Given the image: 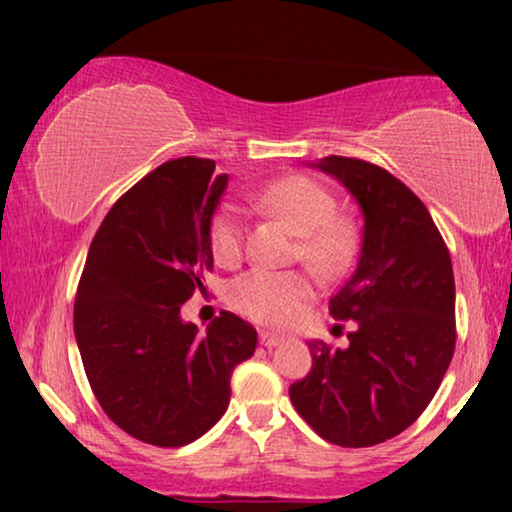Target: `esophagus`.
Listing matches in <instances>:
<instances>
[{"label":"esophagus","instance_id":"34e87169","mask_svg":"<svg viewBox=\"0 0 512 512\" xmlns=\"http://www.w3.org/2000/svg\"><path fill=\"white\" fill-rule=\"evenodd\" d=\"M258 338H261V345L268 347V349L282 345V342H284L282 335H275V333H270V331H261V333H258Z\"/></svg>","mask_w":512,"mask_h":512}]
</instances>
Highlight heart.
Returning a JSON list of instances; mask_svg holds the SVG:
<instances>
[{"mask_svg": "<svg viewBox=\"0 0 512 512\" xmlns=\"http://www.w3.org/2000/svg\"><path fill=\"white\" fill-rule=\"evenodd\" d=\"M258 205L303 237L305 261L324 275H335L352 256V237L335 223L333 195L307 177L279 179L258 193ZM209 244L219 265H235L242 256L244 223L240 209L221 207L209 230ZM314 296L312 279L303 272L254 268L230 284L228 303L242 317L263 326H286Z\"/></svg>", "mask_w": 512, "mask_h": 512, "instance_id": "b5f03b06", "label": "heart"}]
</instances>
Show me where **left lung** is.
<instances>
[{
	"instance_id": "1",
	"label": "left lung",
	"mask_w": 512,
	"mask_h": 512,
	"mask_svg": "<svg viewBox=\"0 0 512 512\" xmlns=\"http://www.w3.org/2000/svg\"><path fill=\"white\" fill-rule=\"evenodd\" d=\"M307 165L347 188L363 237L352 277L328 303L335 319L354 321L349 345L310 342L312 370L289 396L328 443L370 447L422 415L450 366L457 342L450 251L424 202L387 170L342 156Z\"/></svg>"
}]
</instances>
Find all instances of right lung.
Here are the masks:
<instances>
[{
  "label": "right lung",
  "instance_id": "obj_1",
  "mask_svg": "<svg viewBox=\"0 0 512 512\" xmlns=\"http://www.w3.org/2000/svg\"><path fill=\"white\" fill-rule=\"evenodd\" d=\"M209 158H177L137 181L90 242L74 303V335L93 394L132 438L181 447L230 401V375L254 354L256 328L221 312L205 335L181 305L214 268L209 230L228 174Z\"/></svg>",
  "mask_w": 512,
  "mask_h": 512
}]
</instances>
